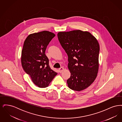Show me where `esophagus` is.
<instances>
[{
    "label": "esophagus",
    "mask_w": 122,
    "mask_h": 122,
    "mask_svg": "<svg viewBox=\"0 0 122 122\" xmlns=\"http://www.w3.org/2000/svg\"><path fill=\"white\" fill-rule=\"evenodd\" d=\"M64 68H63V67H61L60 68H59V69H58V71H59V72H60V73H62V72L64 71Z\"/></svg>",
    "instance_id": "esophagus-1"
}]
</instances>
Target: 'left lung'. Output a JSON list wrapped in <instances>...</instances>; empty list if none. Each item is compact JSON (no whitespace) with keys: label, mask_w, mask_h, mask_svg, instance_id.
I'll return each instance as SVG.
<instances>
[{"label":"left lung","mask_w":122,"mask_h":122,"mask_svg":"<svg viewBox=\"0 0 122 122\" xmlns=\"http://www.w3.org/2000/svg\"><path fill=\"white\" fill-rule=\"evenodd\" d=\"M59 42L68 56V67L71 76L68 87L81 91L92 85L97 76L100 46L90 32L80 30L60 31Z\"/></svg>","instance_id":"1"}]
</instances>
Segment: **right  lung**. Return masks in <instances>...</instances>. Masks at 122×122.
<instances>
[{"mask_svg":"<svg viewBox=\"0 0 122 122\" xmlns=\"http://www.w3.org/2000/svg\"><path fill=\"white\" fill-rule=\"evenodd\" d=\"M55 36L53 33L44 30L30 34L24 42L22 66L33 83L40 88L48 86L57 75L50 68L45 54L46 46Z\"/></svg>","mask_w":122,"mask_h":122,"instance_id":"right-lung-1","label":"right lung"}]
</instances>
